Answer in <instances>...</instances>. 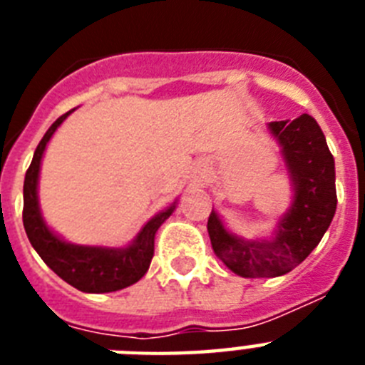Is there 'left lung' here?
Masks as SVG:
<instances>
[{
    "instance_id": "8db88e82",
    "label": "left lung",
    "mask_w": 365,
    "mask_h": 365,
    "mask_svg": "<svg viewBox=\"0 0 365 365\" xmlns=\"http://www.w3.org/2000/svg\"><path fill=\"white\" fill-rule=\"evenodd\" d=\"M279 146L292 186V202L267 240L232 234L212 208L208 235L215 256L241 278L291 272L318 247L336 212L334 159L318 122L303 113L292 122L267 124Z\"/></svg>"
}]
</instances>
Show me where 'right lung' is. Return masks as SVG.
I'll return each mask as SVG.
<instances>
[{
    "label": "right lung",
    "mask_w": 365,
    "mask_h": 365,
    "mask_svg": "<svg viewBox=\"0 0 365 365\" xmlns=\"http://www.w3.org/2000/svg\"><path fill=\"white\" fill-rule=\"evenodd\" d=\"M74 109L58 118L38 144L24 182V227L27 237L45 265L56 272L63 282L82 292L102 294L133 285L148 272L155 250V234L175 210L177 201L155 214L140 228L133 241L125 247H89L62 240L45 222L38 201L40 166L47 143Z\"/></svg>",
    "instance_id": "obj_1"
}]
</instances>
